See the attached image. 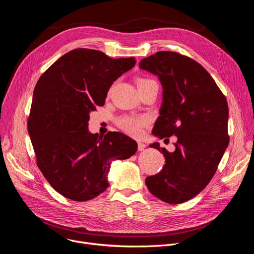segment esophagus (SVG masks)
Segmentation results:
<instances>
[{"label":"esophagus","mask_w":254,"mask_h":254,"mask_svg":"<svg viewBox=\"0 0 254 254\" xmlns=\"http://www.w3.org/2000/svg\"><path fill=\"white\" fill-rule=\"evenodd\" d=\"M144 148H146V144L142 143V142H137V150L138 151H142Z\"/></svg>","instance_id":"esophagus-1"}]
</instances>
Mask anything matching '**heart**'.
<instances>
[{"mask_svg": "<svg viewBox=\"0 0 254 254\" xmlns=\"http://www.w3.org/2000/svg\"><path fill=\"white\" fill-rule=\"evenodd\" d=\"M150 84H158L154 79L152 78H146V77H139L136 79V85L137 89L144 87ZM113 87H111L110 92ZM117 126L120 129L125 131L126 133L131 135V136H139L142 133L143 127H146L150 124V119L148 116L144 115H124L117 119L116 121Z\"/></svg>", "mask_w": 254, "mask_h": 254, "instance_id": "heart-1", "label": "heart"}]
</instances>
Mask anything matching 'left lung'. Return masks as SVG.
Wrapping results in <instances>:
<instances>
[{
  "mask_svg": "<svg viewBox=\"0 0 254 254\" xmlns=\"http://www.w3.org/2000/svg\"><path fill=\"white\" fill-rule=\"evenodd\" d=\"M159 76L163 104L153 134L177 136L173 153H163L160 173L146 178L150 192L169 204L184 203L198 195L211 181L229 143L228 104L208 71L178 52L160 51L138 63Z\"/></svg>",
  "mask_w": 254,
  "mask_h": 254,
  "instance_id": "obj_1",
  "label": "left lung"
}]
</instances>
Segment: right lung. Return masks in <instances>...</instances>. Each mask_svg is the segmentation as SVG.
<instances>
[{"label": "right lung", "mask_w": 254, "mask_h": 254, "mask_svg": "<svg viewBox=\"0 0 254 254\" xmlns=\"http://www.w3.org/2000/svg\"><path fill=\"white\" fill-rule=\"evenodd\" d=\"M134 64V57L113 59L77 48L55 61L36 84L28 131L38 168L65 198H95L108 187L111 161L136 152V142L122 132L100 137L87 128L89 113L104 105L114 81Z\"/></svg>", "instance_id": "add662e5"}]
</instances>
